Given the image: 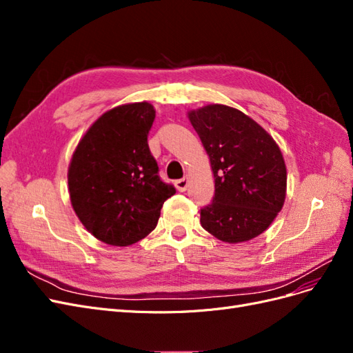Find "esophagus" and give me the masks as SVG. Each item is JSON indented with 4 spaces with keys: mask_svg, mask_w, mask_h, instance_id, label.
Wrapping results in <instances>:
<instances>
[{
    "mask_svg": "<svg viewBox=\"0 0 353 353\" xmlns=\"http://www.w3.org/2000/svg\"><path fill=\"white\" fill-rule=\"evenodd\" d=\"M188 184H190L188 176H184V178H181V179L175 181V187H176L178 191H185L187 187H188Z\"/></svg>",
    "mask_w": 353,
    "mask_h": 353,
    "instance_id": "obj_1",
    "label": "esophagus"
}]
</instances>
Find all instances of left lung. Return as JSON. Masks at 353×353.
I'll return each mask as SVG.
<instances>
[{
	"label": "left lung",
	"instance_id": "8db88e82",
	"mask_svg": "<svg viewBox=\"0 0 353 353\" xmlns=\"http://www.w3.org/2000/svg\"><path fill=\"white\" fill-rule=\"evenodd\" d=\"M209 156L215 196L200 210V223L213 237L243 243L258 237L283 209L287 169L279 144L243 112L208 104L188 112Z\"/></svg>",
	"mask_w": 353,
	"mask_h": 353
}]
</instances>
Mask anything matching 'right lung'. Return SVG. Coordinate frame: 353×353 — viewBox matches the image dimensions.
Wrapping results in <instances>:
<instances>
[{"label": "right lung", "instance_id": "right-lung-1", "mask_svg": "<svg viewBox=\"0 0 353 353\" xmlns=\"http://www.w3.org/2000/svg\"><path fill=\"white\" fill-rule=\"evenodd\" d=\"M156 110L150 103L113 108L95 121L74 148L68 184L72 208L95 239L130 245L150 234L163 203L175 194L159 178L147 143Z\"/></svg>", "mask_w": 353, "mask_h": 353}]
</instances>
